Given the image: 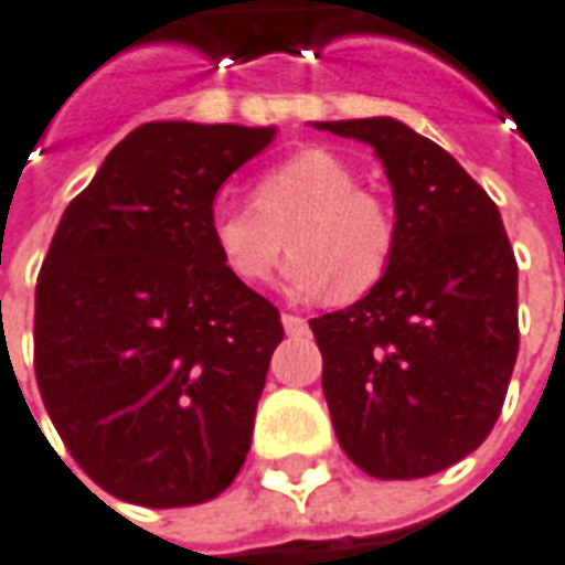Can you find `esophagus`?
<instances>
[{
    "mask_svg": "<svg viewBox=\"0 0 565 565\" xmlns=\"http://www.w3.org/2000/svg\"><path fill=\"white\" fill-rule=\"evenodd\" d=\"M282 329H286V335H305L308 332V320L298 317V313H282Z\"/></svg>",
    "mask_w": 565,
    "mask_h": 565,
    "instance_id": "1",
    "label": "esophagus"
}]
</instances>
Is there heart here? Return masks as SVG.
Segmentation results:
<instances>
[{"instance_id":"b5f03b06","label":"heart","mask_w":565,"mask_h":565,"mask_svg":"<svg viewBox=\"0 0 565 565\" xmlns=\"http://www.w3.org/2000/svg\"><path fill=\"white\" fill-rule=\"evenodd\" d=\"M286 238L295 248L286 267L291 291L332 289L339 301H354L388 274L397 221L380 192L358 183L342 154L301 149L257 177L252 204L223 202L211 211V245L242 286L274 276Z\"/></svg>"}]
</instances>
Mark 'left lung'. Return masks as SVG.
<instances>
[{
    "instance_id": "obj_1",
    "label": "left lung",
    "mask_w": 565,
    "mask_h": 565,
    "mask_svg": "<svg viewBox=\"0 0 565 565\" xmlns=\"http://www.w3.org/2000/svg\"><path fill=\"white\" fill-rule=\"evenodd\" d=\"M392 183L397 248L351 308L310 320L342 450L373 479H423L479 448L520 351L516 257L498 204L433 139L392 117L327 120Z\"/></svg>"
}]
</instances>
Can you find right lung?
Returning a JSON list of instances; mask_svg holds the SVG:
<instances>
[{"label":"right lung","instance_id":"1","mask_svg":"<svg viewBox=\"0 0 565 565\" xmlns=\"http://www.w3.org/2000/svg\"><path fill=\"white\" fill-rule=\"evenodd\" d=\"M274 132L142 124L67 204L49 245L36 385L64 448L120 501L204 503L245 463L282 323L223 270L211 211Z\"/></svg>","mask_w":565,"mask_h":565}]
</instances>
